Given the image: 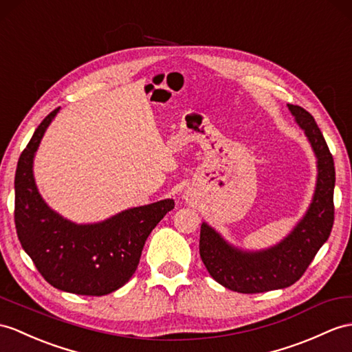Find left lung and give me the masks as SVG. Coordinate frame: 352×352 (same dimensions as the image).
I'll return each instance as SVG.
<instances>
[{"label":"left lung","mask_w":352,"mask_h":352,"mask_svg":"<svg viewBox=\"0 0 352 352\" xmlns=\"http://www.w3.org/2000/svg\"><path fill=\"white\" fill-rule=\"evenodd\" d=\"M288 109L305 130L318 158V182L306 217L284 242L252 254L231 248L208 224L200 230V256L206 269L218 284L237 293H265L293 285L303 276L333 228L336 181L333 155L309 111L293 104H288Z\"/></svg>","instance_id":"8db88e82"}]
</instances>
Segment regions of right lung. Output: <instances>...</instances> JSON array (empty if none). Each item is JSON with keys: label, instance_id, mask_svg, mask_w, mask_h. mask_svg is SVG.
I'll list each match as a JSON object with an SVG mask.
<instances>
[{"label": "right lung", "instance_id": "add662e5", "mask_svg": "<svg viewBox=\"0 0 352 352\" xmlns=\"http://www.w3.org/2000/svg\"><path fill=\"white\" fill-rule=\"evenodd\" d=\"M58 110L43 119L19 157L14 175L16 233L50 285L79 296H106L131 279L148 236L175 201L140 206L94 226H76L50 210L34 184L32 158Z\"/></svg>", "mask_w": 352, "mask_h": 352}]
</instances>
